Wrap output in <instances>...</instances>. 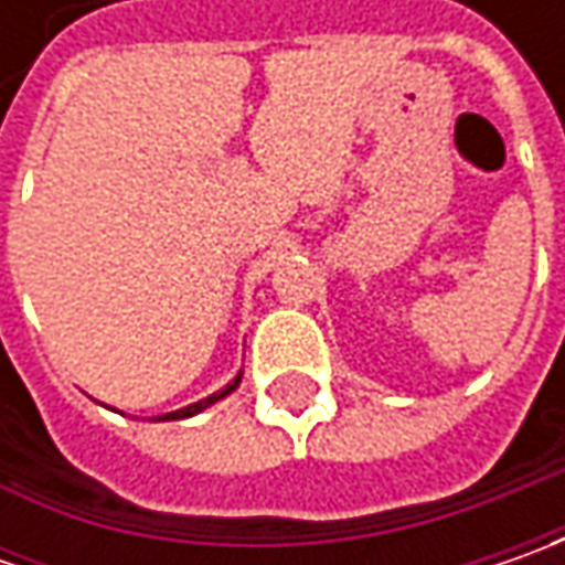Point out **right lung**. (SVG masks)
Segmentation results:
<instances>
[{
	"mask_svg": "<svg viewBox=\"0 0 565 565\" xmlns=\"http://www.w3.org/2000/svg\"><path fill=\"white\" fill-rule=\"evenodd\" d=\"M238 380H242V377H235V380H232V383H228L226 390H220V393H213V396H206V399L194 402V405H188V408H179V412H172V415H163L160 422H166V418H191V415L204 412L206 405H213V402H216V399H223V396H228V393H232V390L238 386Z\"/></svg>",
	"mask_w": 565,
	"mask_h": 565,
	"instance_id": "1",
	"label": "right lung"
}]
</instances>
